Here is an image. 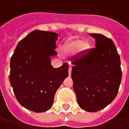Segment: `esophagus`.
<instances>
[{
    "label": "esophagus",
    "instance_id": "34e87169",
    "mask_svg": "<svg viewBox=\"0 0 129 129\" xmlns=\"http://www.w3.org/2000/svg\"><path fill=\"white\" fill-rule=\"evenodd\" d=\"M71 72H72V66L70 65V67H69V70H68L69 76H71Z\"/></svg>",
    "mask_w": 129,
    "mask_h": 129
}]
</instances>
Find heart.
I'll list each match as a JSON object with an SVG mask.
<instances>
[{"label": "heart", "instance_id": "obj_1", "mask_svg": "<svg viewBox=\"0 0 129 129\" xmlns=\"http://www.w3.org/2000/svg\"><path fill=\"white\" fill-rule=\"evenodd\" d=\"M79 48H80L82 51H86L89 48V44L86 42H82V40L76 39L67 42L64 45L63 50L65 52H73L77 51Z\"/></svg>", "mask_w": 129, "mask_h": 129}]
</instances>
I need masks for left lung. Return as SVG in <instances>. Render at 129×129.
I'll use <instances>...</instances> for the list:
<instances>
[{
	"label": "left lung",
	"instance_id": "1",
	"mask_svg": "<svg viewBox=\"0 0 129 129\" xmlns=\"http://www.w3.org/2000/svg\"><path fill=\"white\" fill-rule=\"evenodd\" d=\"M95 39V48L72 58L73 87L80 107L96 112L109 105L121 82L120 56L111 39L100 34H90Z\"/></svg>",
	"mask_w": 129,
	"mask_h": 129
}]
</instances>
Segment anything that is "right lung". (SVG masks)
Wrapping results in <instances>:
<instances>
[{"label": "right lung", "mask_w": 129, "mask_h": 129, "mask_svg": "<svg viewBox=\"0 0 129 129\" xmlns=\"http://www.w3.org/2000/svg\"><path fill=\"white\" fill-rule=\"evenodd\" d=\"M57 33L35 30L21 40L10 63V82L18 103L41 113L52 108L57 89L68 76L67 62L58 68L51 64L56 56Z\"/></svg>", "instance_id": "1"}]
</instances>
